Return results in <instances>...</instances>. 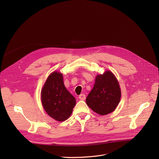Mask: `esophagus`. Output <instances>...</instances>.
Returning a JSON list of instances; mask_svg holds the SVG:
<instances>
[{
    "label": "esophagus",
    "mask_w": 159,
    "mask_h": 159,
    "mask_svg": "<svg viewBox=\"0 0 159 159\" xmlns=\"http://www.w3.org/2000/svg\"><path fill=\"white\" fill-rule=\"evenodd\" d=\"M79 98L80 100L84 101V100L85 99V95L84 94H80V95L79 96Z\"/></svg>",
    "instance_id": "1"
}]
</instances>
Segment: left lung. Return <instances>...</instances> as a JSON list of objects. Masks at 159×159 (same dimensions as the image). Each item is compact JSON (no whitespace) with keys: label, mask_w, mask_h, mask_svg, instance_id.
Here are the masks:
<instances>
[{"label":"left lung","mask_w":159,"mask_h":159,"mask_svg":"<svg viewBox=\"0 0 159 159\" xmlns=\"http://www.w3.org/2000/svg\"><path fill=\"white\" fill-rule=\"evenodd\" d=\"M121 94L118 80L110 70H107L96 76L94 87L86 98V103L98 114L106 115L115 110Z\"/></svg>","instance_id":"8db88e82"}]
</instances>
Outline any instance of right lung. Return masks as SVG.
Here are the masks:
<instances>
[{"mask_svg":"<svg viewBox=\"0 0 159 159\" xmlns=\"http://www.w3.org/2000/svg\"><path fill=\"white\" fill-rule=\"evenodd\" d=\"M41 96L44 109L58 121L69 118L76 104L75 98L64 85L63 74L59 72H53L48 76L42 88Z\"/></svg>","mask_w":159,"mask_h":159,"instance_id":"1","label":"right lung"}]
</instances>
